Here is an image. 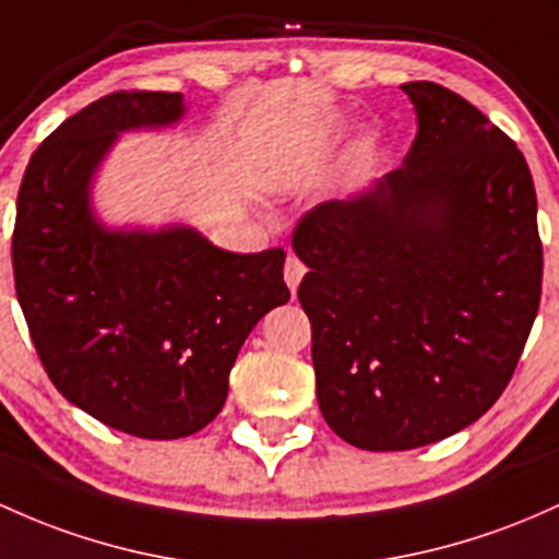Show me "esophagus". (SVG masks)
Masks as SVG:
<instances>
[{"instance_id":"34e87169","label":"esophagus","mask_w":559,"mask_h":559,"mask_svg":"<svg viewBox=\"0 0 559 559\" xmlns=\"http://www.w3.org/2000/svg\"><path fill=\"white\" fill-rule=\"evenodd\" d=\"M302 275H305V265H302V262H299V257H294V254L286 257L284 281H286V286H289V289H292V294L297 292V286H299V281H302Z\"/></svg>"}]
</instances>
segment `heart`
Wrapping results in <instances>:
<instances>
[{"mask_svg": "<svg viewBox=\"0 0 559 559\" xmlns=\"http://www.w3.org/2000/svg\"><path fill=\"white\" fill-rule=\"evenodd\" d=\"M340 130H342V121H340V116H326V119L321 121V127H318V134H321V138H331V134H340Z\"/></svg>", "mask_w": 559, "mask_h": 559, "instance_id": "obj_1", "label": "heart"}]
</instances>
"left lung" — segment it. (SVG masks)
Returning <instances> with one entry per match:
<instances>
[{
	"label": "left lung",
	"mask_w": 559,
	"mask_h": 559,
	"mask_svg": "<svg viewBox=\"0 0 559 559\" xmlns=\"http://www.w3.org/2000/svg\"><path fill=\"white\" fill-rule=\"evenodd\" d=\"M414 143L364 193L294 228L310 270L326 425L364 451H408L469 427L499 401L542 299L544 251L525 156L488 116L435 82H408Z\"/></svg>",
	"instance_id": "1"
}]
</instances>
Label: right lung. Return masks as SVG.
<instances>
[{"instance_id":"add662e5","label":"right lung","mask_w":559,"mask_h":559,"mask_svg":"<svg viewBox=\"0 0 559 559\" xmlns=\"http://www.w3.org/2000/svg\"><path fill=\"white\" fill-rule=\"evenodd\" d=\"M180 92H114L31 156L12 230L15 294L66 401L134 438L206 427L249 331L289 302L284 249L233 254L186 225L108 230L90 182L119 132L182 119Z\"/></svg>"}]
</instances>
